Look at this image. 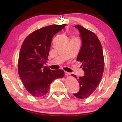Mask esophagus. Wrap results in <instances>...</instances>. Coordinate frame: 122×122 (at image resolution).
Here are the masks:
<instances>
[{"label": "esophagus", "instance_id": "obj_1", "mask_svg": "<svg viewBox=\"0 0 122 122\" xmlns=\"http://www.w3.org/2000/svg\"><path fill=\"white\" fill-rule=\"evenodd\" d=\"M70 74L69 73H68V72H67V71H65V76H68V75H70Z\"/></svg>", "mask_w": 122, "mask_h": 122}]
</instances>
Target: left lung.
<instances>
[{
	"label": "left lung",
	"mask_w": 122,
	"mask_h": 122,
	"mask_svg": "<svg viewBox=\"0 0 122 122\" xmlns=\"http://www.w3.org/2000/svg\"><path fill=\"white\" fill-rule=\"evenodd\" d=\"M75 27L79 30L82 39L77 60L82 63L84 75L77 78L76 75H72L80 84L79 92L74 95L83 99L90 96L99 85L104 71V60L102 45L96 34L82 26Z\"/></svg>",
	"instance_id": "obj_1"
}]
</instances>
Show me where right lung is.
<instances>
[{"mask_svg": "<svg viewBox=\"0 0 122 122\" xmlns=\"http://www.w3.org/2000/svg\"><path fill=\"white\" fill-rule=\"evenodd\" d=\"M66 26L52 25L39 29L28 35L22 43L18 73L26 90L34 97L44 96L53 80L65 76L62 70H51L44 65L48 60L53 36Z\"/></svg>", "mask_w": 122, "mask_h": 122, "instance_id": "add662e5", "label": "right lung"}]
</instances>
